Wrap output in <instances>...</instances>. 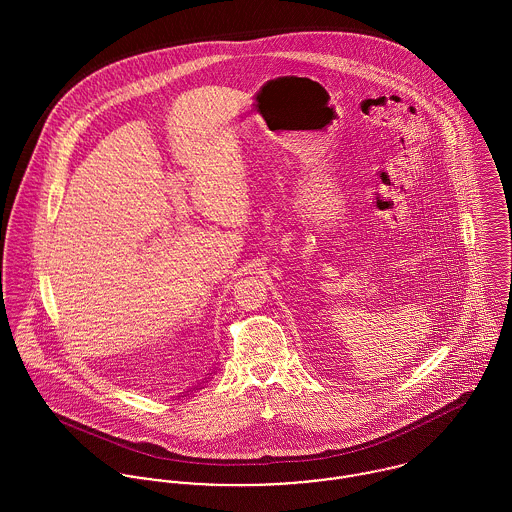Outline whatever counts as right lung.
Segmentation results:
<instances>
[{"instance_id":"obj_1","label":"right lung","mask_w":512,"mask_h":512,"mask_svg":"<svg viewBox=\"0 0 512 512\" xmlns=\"http://www.w3.org/2000/svg\"><path fill=\"white\" fill-rule=\"evenodd\" d=\"M211 374H213V372H211ZM207 382H209V380H207Z\"/></svg>"}]
</instances>
